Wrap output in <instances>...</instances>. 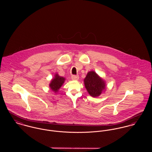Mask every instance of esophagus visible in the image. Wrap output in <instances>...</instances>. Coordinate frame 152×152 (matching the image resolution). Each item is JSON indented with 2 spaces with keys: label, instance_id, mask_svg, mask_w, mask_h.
Returning a JSON list of instances; mask_svg holds the SVG:
<instances>
[{
  "label": "esophagus",
  "instance_id": "obj_1",
  "mask_svg": "<svg viewBox=\"0 0 152 152\" xmlns=\"http://www.w3.org/2000/svg\"><path fill=\"white\" fill-rule=\"evenodd\" d=\"M71 78L73 80H78L79 79V76L78 75H73L71 76Z\"/></svg>",
  "mask_w": 152,
  "mask_h": 152
}]
</instances>
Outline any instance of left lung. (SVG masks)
I'll list each match as a JSON object with an SVG mask.
<instances>
[{
	"label": "left lung",
	"instance_id": "1",
	"mask_svg": "<svg viewBox=\"0 0 152 152\" xmlns=\"http://www.w3.org/2000/svg\"><path fill=\"white\" fill-rule=\"evenodd\" d=\"M84 84L87 91L92 97L99 96L105 88L104 81L94 71L88 72Z\"/></svg>",
	"mask_w": 152,
	"mask_h": 152
}]
</instances>
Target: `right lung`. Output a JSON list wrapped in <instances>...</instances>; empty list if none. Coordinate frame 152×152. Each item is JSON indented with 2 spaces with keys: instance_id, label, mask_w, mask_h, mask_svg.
<instances>
[{
  "instance_id": "1",
  "label": "right lung",
  "mask_w": 152,
  "mask_h": 152,
  "mask_svg": "<svg viewBox=\"0 0 152 152\" xmlns=\"http://www.w3.org/2000/svg\"><path fill=\"white\" fill-rule=\"evenodd\" d=\"M64 78L59 76L58 74H56L55 75V78L52 80L51 83L50 84V87L53 91L56 92L61 87L63 84L64 83Z\"/></svg>"
}]
</instances>
